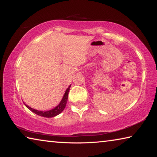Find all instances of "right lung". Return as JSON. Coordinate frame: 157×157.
Segmentation results:
<instances>
[{"label":"right lung","instance_id":"right-lung-1","mask_svg":"<svg viewBox=\"0 0 157 157\" xmlns=\"http://www.w3.org/2000/svg\"><path fill=\"white\" fill-rule=\"evenodd\" d=\"M70 87H71V85L68 87L67 89L66 90L65 94H64V95H63V96L62 98V100H61V102H59V104L58 105L57 107H55L54 109H51V110L46 111H39V110H36V109H34L31 108L30 107H29V106H28L27 105H25V103L24 104L26 106V107L29 109L30 111H33V113L37 114V115H39L40 116H43V117H46V118H52V117H55L57 115H59V114L62 113L63 111V109H64L66 103H67L68 95L69 90H70Z\"/></svg>","mask_w":157,"mask_h":157}]
</instances>
